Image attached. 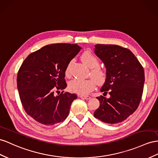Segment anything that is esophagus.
Segmentation results:
<instances>
[{
  "instance_id": "34e87169",
  "label": "esophagus",
  "mask_w": 158,
  "mask_h": 158,
  "mask_svg": "<svg viewBox=\"0 0 158 158\" xmlns=\"http://www.w3.org/2000/svg\"><path fill=\"white\" fill-rule=\"evenodd\" d=\"M79 98H83V99H89L91 98L89 96H87V95H79Z\"/></svg>"
}]
</instances>
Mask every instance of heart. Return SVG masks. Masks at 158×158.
<instances>
[{"label":"heart","mask_w":158,"mask_h":158,"mask_svg":"<svg viewBox=\"0 0 158 158\" xmlns=\"http://www.w3.org/2000/svg\"><path fill=\"white\" fill-rule=\"evenodd\" d=\"M81 59L87 67L92 68L91 75L97 83L101 84L106 81L107 77L106 71L103 68L98 67L99 64V60L96 56L89 51H85L81 56ZM69 65H68L66 68V75L69 74ZM94 81L93 79H74L71 80L69 83V88L71 91L76 93V94L85 95L94 89L95 86Z\"/></svg>","instance_id":"b5f03b06"}]
</instances>
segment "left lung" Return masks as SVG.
Listing matches in <instances>:
<instances>
[{"instance_id":"obj_1","label":"left lung","mask_w":158,"mask_h":158,"mask_svg":"<svg viewBox=\"0 0 158 158\" xmlns=\"http://www.w3.org/2000/svg\"><path fill=\"white\" fill-rule=\"evenodd\" d=\"M95 54L106 68L107 77L97 99L100 106L94 117L104 123L115 124L126 119L137 107L143 94L145 75L139 60L127 48L115 44H95Z\"/></svg>"}]
</instances>
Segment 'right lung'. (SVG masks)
I'll use <instances>...</instances> for the list:
<instances>
[{
    "label": "right lung",
    "instance_id": "1",
    "mask_svg": "<svg viewBox=\"0 0 158 158\" xmlns=\"http://www.w3.org/2000/svg\"><path fill=\"white\" fill-rule=\"evenodd\" d=\"M81 49L77 44H48L23 61L18 72L17 88L24 110L36 121L49 126L67 118L77 96L63 91L55 95V91L66 88V68Z\"/></svg>",
    "mask_w": 158,
    "mask_h": 158
}]
</instances>
